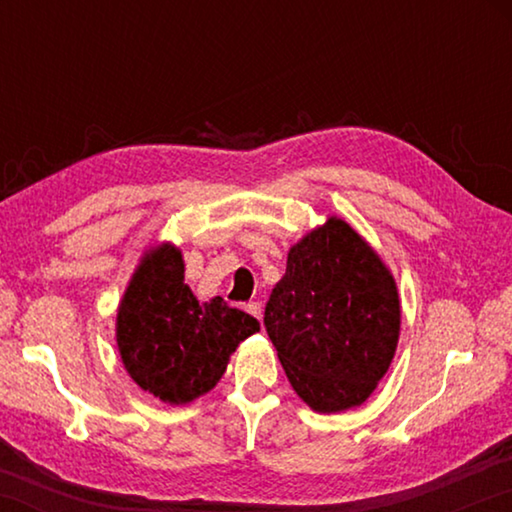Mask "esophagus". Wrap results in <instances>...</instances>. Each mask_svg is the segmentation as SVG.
Listing matches in <instances>:
<instances>
[{
    "mask_svg": "<svg viewBox=\"0 0 512 512\" xmlns=\"http://www.w3.org/2000/svg\"><path fill=\"white\" fill-rule=\"evenodd\" d=\"M246 311H248L250 316H255V318L262 320V305H259V302H248V305H246Z\"/></svg>",
    "mask_w": 512,
    "mask_h": 512,
    "instance_id": "34e87169",
    "label": "esophagus"
}]
</instances>
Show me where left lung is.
<instances>
[{
    "label": "left lung",
    "instance_id": "left-lung-1",
    "mask_svg": "<svg viewBox=\"0 0 512 512\" xmlns=\"http://www.w3.org/2000/svg\"><path fill=\"white\" fill-rule=\"evenodd\" d=\"M264 325L293 391L316 413L361 406L391 368L402 307L384 259L327 216L289 248Z\"/></svg>",
    "mask_w": 512,
    "mask_h": 512
}]
</instances>
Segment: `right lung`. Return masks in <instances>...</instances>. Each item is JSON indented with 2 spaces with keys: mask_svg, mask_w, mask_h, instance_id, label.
<instances>
[{
  "mask_svg": "<svg viewBox=\"0 0 512 512\" xmlns=\"http://www.w3.org/2000/svg\"><path fill=\"white\" fill-rule=\"evenodd\" d=\"M259 332L257 318L221 296L201 302L185 284L183 250L149 246L117 307L121 363L142 391L171 406L192 404L219 384L230 354Z\"/></svg>",
  "mask_w": 512,
  "mask_h": 512,
  "instance_id": "obj_1",
  "label": "right lung"
}]
</instances>
